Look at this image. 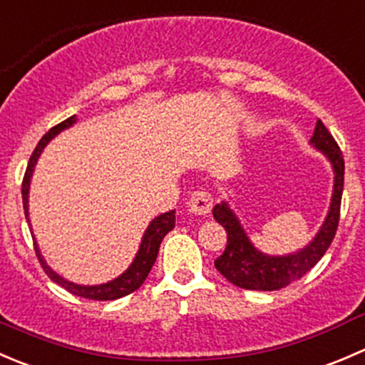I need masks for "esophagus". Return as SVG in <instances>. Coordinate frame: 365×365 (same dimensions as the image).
<instances>
[{
  "instance_id": "34e87169",
  "label": "esophagus",
  "mask_w": 365,
  "mask_h": 365,
  "mask_svg": "<svg viewBox=\"0 0 365 365\" xmlns=\"http://www.w3.org/2000/svg\"><path fill=\"white\" fill-rule=\"evenodd\" d=\"M189 210L192 213H196V215H201V217H206L210 212H212V206H213V200L210 194L206 192H194L192 196H190L189 203Z\"/></svg>"
}]
</instances>
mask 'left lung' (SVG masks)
I'll list each match as a JSON object with an SVG mask.
<instances>
[{
	"label": "left lung",
	"instance_id": "8db88e82",
	"mask_svg": "<svg viewBox=\"0 0 365 365\" xmlns=\"http://www.w3.org/2000/svg\"><path fill=\"white\" fill-rule=\"evenodd\" d=\"M309 145L322 152L332 165L334 187L325 220L314 238L305 247L298 249L295 252L281 254V256L261 252L247 237L240 219L227 201L213 206V219L227 233L226 251L215 259V268L231 284L244 289H256V292H275V289L284 288L293 281L304 277L322 259L323 254L332 244L337 224H339L342 185H344V160H342L339 146L334 141L332 134L327 130L322 120L316 121L314 134H312Z\"/></svg>",
	"mask_w": 365,
	"mask_h": 365
}]
</instances>
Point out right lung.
<instances>
[{"label":"right lung","instance_id":"add662e5","mask_svg":"<svg viewBox=\"0 0 365 365\" xmlns=\"http://www.w3.org/2000/svg\"><path fill=\"white\" fill-rule=\"evenodd\" d=\"M76 121H77V118H76V114H73V116H70L65 121H61V123H58L56 127L51 128V130L47 132L42 139H40L38 145H36V148H35V152H33L31 159H29V162H28V168H26V175L23 180V205H24V213H26V220H28V224H29V205H28L29 185H31L33 171H35L36 162H38L40 155H42V152L46 150V146L49 145V143L53 141L58 134H60V132L67 130V128L72 127ZM173 227H175V210L162 213V215L152 219V222H150L148 227H146L145 235H143L138 252H135L134 259H132V263L128 264L127 270H125L123 274L118 275V277H114L113 281L104 282V284H93V286L76 284V282L68 281V279L61 277L60 274H56V272H54L53 268L47 264V261L43 259V256H42V252H40L35 237H33V240H35V252H36V256H38L40 264H42V268L46 270V274L49 275L51 281H54L56 284H60L61 288H65L67 292L72 293V295L90 298V300H116V298H121V297L128 295V293L135 292V289H138L139 286L146 281V277H148L150 270H152L153 263H155V259H157V254H159L162 238H164L165 235L173 230Z\"/></svg>","mask_w":365,"mask_h":365}]
</instances>
